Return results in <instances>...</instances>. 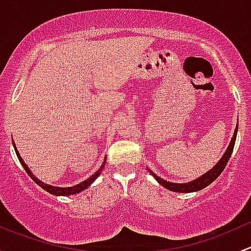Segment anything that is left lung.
I'll return each instance as SVG.
<instances>
[{"label":"left lung","instance_id":"8db88e82","mask_svg":"<svg viewBox=\"0 0 251 251\" xmlns=\"http://www.w3.org/2000/svg\"><path fill=\"white\" fill-rule=\"evenodd\" d=\"M237 131H238V124H237V126H235L233 137H232L231 142H229L226 151H225L224 155L221 156V159L217 161L216 165H215L212 169H210L207 173L201 175V177L193 179V181L184 182V183H175V182H169V181H166V179L161 178V177L156 176V175L154 174L151 170H149V169H148V171L151 174V176H153L154 178H155L156 181L161 184V186L165 187L166 189H169V191H171V192H177V193H192V192L201 191V189H203V188H205V187L209 186L210 183H212V182H214L215 179H216L217 177L221 175L222 171H224L225 166L227 165L229 158H231L232 151H233L235 138H237Z\"/></svg>","mask_w":251,"mask_h":251}]
</instances>
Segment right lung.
<instances>
[{
	"mask_svg": "<svg viewBox=\"0 0 251 251\" xmlns=\"http://www.w3.org/2000/svg\"><path fill=\"white\" fill-rule=\"evenodd\" d=\"M13 147H14V151H16L17 156H18V159H19L20 164H22V166H23V168H24V170L26 171V174L29 175L30 177H31L32 181H34L36 184H39V186L41 187L42 189L47 191L48 193L53 194V196H73V194H76V193H80V192L85 191V189L88 188V187H90L91 184H92L93 182H95V179L97 178L98 176H100V173H102L103 168H104L105 160H107V158H104V161H103L102 166H100V168L98 169V170L96 171V173L93 174L92 176H90L87 179H85V181L81 182V183L75 184V186H73V187H55V186H50V184H47V183H45V182L40 181V179L37 178V177L31 173V170H30V169L27 168L26 164L24 163V160H23V158H22V156H20V154H19V151H18V149H17V147H16V143H14V142H13Z\"/></svg>",
	"mask_w": 251,
	"mask_h": 251,
	"instance_id": "add662e5",
	"label": "right lung"
}]
</instances>
